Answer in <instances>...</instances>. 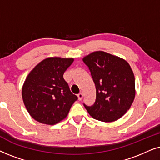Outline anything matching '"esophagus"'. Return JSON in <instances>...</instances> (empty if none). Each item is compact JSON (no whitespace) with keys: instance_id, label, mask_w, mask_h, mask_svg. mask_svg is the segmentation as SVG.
<instances>
[{"instance_id":"esophagus-1","label":"esophagus","mask_w":160,"mask_h":160,"mask_svg":"<svg viewBox=\"0 0 160 160\" xmlns=\"http://www.w3.org/2000/svg\"><path fill=\"white\" fill-rule=\"evenodd\" d=\"M78 99L79 100H81L82 99V98H83V94L82 93V92H80V93H78Z\"/></svg>"}]
</instances>
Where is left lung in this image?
Here are the masks:
<instances>
[{
    "label": "left lung",
    "instance_id": "1",
    "mask_svg": "<svg viewBox=\"0 0 160 160\" xmlns=\"http://www.w3.org/2000/svg\"><path fill=\"white\" fill-rule=\"evenodd\" d=\"M95 84L96 100L85 106L89 115L104 122L117 121L130 108L135 96L134 73L123 58L96 51L82 59Z\"/></svg>",
    "mask_w": 160,
    "mask_h": 160
}]
</instances>
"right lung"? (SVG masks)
Here are the masks:
<instances>
[{
  "mask_svg": "<svg viewBox=\"0 0 160 160\" xmlns=\"http://www.w3.org/2000/svg\"><path fill=\"white\" fill-rule=\"evenodd\" d=\"M73 61V58H47L27 76L22 97L28 112L36 121L53 125L68 114L78 98L70 90L63 74Z\"/></svg>",
  "mask_w": 160,
  "mask_h": 160,
  "instance_id": "obj_1",
  "label": "right lung"
}]
</instances>
